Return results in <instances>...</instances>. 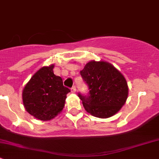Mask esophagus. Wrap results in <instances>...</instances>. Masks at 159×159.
<instances>
[{
  "label": "esophagus",
  "mask_w": 159,
  "mask_h": 159,
  "mask_svg": "<svg viewBox=\"0 0 159 159\" xmlns=\"http://www.w3.org/2000/svg\"><path fill=\"white\" fill-rule=\"evenodd\" d=\"M71 92L72 93H75L76 92V87H75V86H73V87L71 88Z\"/></svg>",
  "instance_id": "34e87169"
}]
</instances>
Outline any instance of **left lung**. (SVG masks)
<instances>
[{
	"label": "left lung",
	"instance_id": "obj_1",
	"mask_svg": "<svg viewBox=\"0 0 159 159\" xmlns=\"http://www.w3.org/2000/svg\"><path fill=\"white\" fill-rule=\"evenodd\" d=\"M80 73L89 89V95L78 93L84 109L100 118L119 111L129 95L127 81L119 70L108 62L91 61Z\"/></svg>",
	"mask_w": 159,
	"mask_h": 159
}]
</instances>
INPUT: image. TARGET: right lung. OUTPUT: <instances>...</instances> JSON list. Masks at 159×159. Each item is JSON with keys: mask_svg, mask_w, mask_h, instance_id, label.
<instances>
[{"mask_svg": "<svg viewBox=\"0 0 159 159\" xmlns=\"http://www.w3.org/2000/svg\"><path fill=\"white\" fill-rule=\"evenodd\" d=\"M54 65L39 69L25 86L23 104L27 111L41 121H49L63 110L70 89L53 72Z\"/></svg>", "mask_w": 159, "mask_h": 159, "instance_id": "right-lung-1", "label": "right lung"}]
</instances>
